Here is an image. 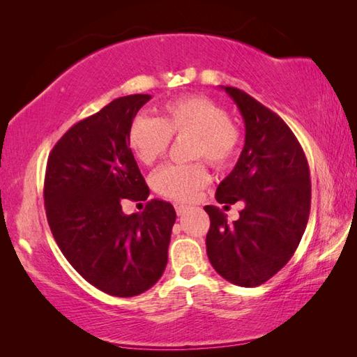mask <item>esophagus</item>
Listing matches in <instances>:
<instances>
[{
  "instance_id": "obj_1",
  "label": "esophagus",
  "mask_w": 357,
  "mask_h": 357,
  "mask_svg": "<svg viewBox=\"0 0 357 357\" xmlns=\"http://www.w3.org/2000/svg\"><path fill=\"white\" fill-rule=\"evenodd\" d=\"M174 210H176L178 216H183V215L185 213V211L190 210V207H188V206H184V204H176V206H174Z\"/></svg>"
}]
</instances>
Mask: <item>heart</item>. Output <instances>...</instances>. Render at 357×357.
I'll return each mask as SVG.
<instances>
[{
    "instance_id": "1",
    "label": "heart",
    "mask_w": 357,
    "mask_h": 357,
    "mask_svg": "<svg viewBox=\"0 0 357 357\" xmlns=\"http://www.w3.org/2000/svg\"><path fill=\"white\" fill-rule=\"evenodd\" d=\"M190 135V158L222 169L236 158L242 135L227 118V112L206 96H184L165 102L158 118H136L128 128V147L139 162L153 165L170 146V138ZM207 170L201 161L165 165L153 176L158 193L174 201H192L207 184Z\"/></svg>"
}]
</instances>
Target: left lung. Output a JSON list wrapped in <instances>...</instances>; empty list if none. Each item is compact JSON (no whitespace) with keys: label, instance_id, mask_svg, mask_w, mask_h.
Returning a JSON list of instances; mask_svg holds the SVG:
<instances>
[{"label":"left lung","instance_id":"1","mask_svg":"<svg viewBox=\"0 0 357 357\" xmlns=\"http://www.w3.org/2000/svg\"><path fill=\"white\" fill-rule=\"evenodd\" d=\"M245 124V144L231 173L218 185L216 201H242L239 219L227 222L215 206L206 244L224 279L239 287L267 282L291 259L305 231L312 183L304 150L282 118L236 87H222Z\"/></svg>","mask_w":357,"mask_h":357}]
</instances>
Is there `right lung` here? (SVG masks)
<instances>
[{"instance_id":"add662e5","label":"right lung","mask_w":357,"mask_h":357,"mask_svg":"<svg viewBox=\"0 0 357 357\" xmlns=\"http://www.w3.org/2000/svg\"><path fill=\"white\" fill-rule=\"evenodd\" d=\"M150 98H118L72 126L45 167L44 207L59 250L89 284L118 298L147 291L162 276L176 219L162 199L133 215L121 206L149 196L127 136Z\"/></svg>"}]
</instances>
